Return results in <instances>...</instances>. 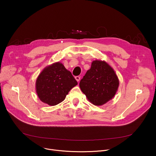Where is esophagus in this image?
<instances>
[{"instance_id": "34e87169", "label": "esophagus", "mask_w": 156, "mask_h": 156, "mask_svg": "<svg viewBox=\"0 0 156 156\" xmlns=\"http://www.w3.org/2000/svg\"><path fill=\"white\" fill-rule=\"evenodd\" d=\"M75 79H76V80L78 81H78H80V76H76L75 77Z\"/></svg>"}]
</instances>
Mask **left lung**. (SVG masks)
Returning a JSON list of instances; mask_svg holds the SVG:
<instances>
[{"instance_id": "8db88e82", "label": "left lung", "mask_w": 156, "mask_h": 156, "mask_svg": "<svg viewBox=\"0 0 156 156\" xmlns=\"http://www.w3.org/2000/svg\"><path fill=\"white\" fill-rule=\"evenodd\" d=\"M119 84L116 74L110 66L104 61L95 60L81 80L80 87L90 102L102 105L115 95Z\"/></svg>"}]
</instances>
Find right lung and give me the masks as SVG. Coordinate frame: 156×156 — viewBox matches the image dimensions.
<instances>
[{"label": "right lung", "instance_id": "obj_1", "mask_svg": "<svg viewBox=\"0 0 156 156\" xmlns=\"http://www.w3.org/2000/svg\"><path fill=\"white\" fill-rule=\"evenodd\" d=\"M77 84L71 73L57 62L40 73L36 81V92L41 101L53 106L62 102Z\"/></svg>", "mask_w": 156, "mask_h": 156}]
</instances>
